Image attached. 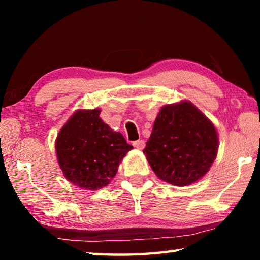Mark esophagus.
Segmentation results:
<instances>
[{
    "mask_svg": "<svg viewBox=\"0 0 260 260\" xmlns=\"http://www.w3.org/2000/svg\"><path fill=\"white\" fill-rule=\"evenodd\" d=\"M133 146L136 149H139V150H143L144 147H146V142H144L143 140H138V141H134Z\"/></svg>",
    "mask_w": 260,
    "mask_h": 260,
    "instance_id": "obj_1",
    "label": "esophagus"
}]
</instances>
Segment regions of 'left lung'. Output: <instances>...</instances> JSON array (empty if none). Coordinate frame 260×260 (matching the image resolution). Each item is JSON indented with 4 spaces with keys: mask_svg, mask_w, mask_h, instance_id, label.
<instances>
[{
    "mask_svg": "<svg viewBox=\"0 0 260 260\" xmlns=\"http://www.w3.org/2000/svg\"><path fill=\"white\" fill-rule=\"evenodd\" d=\"M218 143L212 122L184 101L160 109L143 152L158 178L182 187L208 173Z\"/></svg>",
    "mask_w": 260,
    "mask_h": 260,
    "instance_id": "obj_1",
    "label": "left lung"
}]
</instances>
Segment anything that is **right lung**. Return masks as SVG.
<instances>
[{
	"label": "right lung",
	"instance_id": "obj_1",
	"mask_svg": "<svg viewBox=\"0 0 260 260\" xmlns=\"http://www.w3.org/2000/svg\"><path fill=\"white\" fill-rule=\"evenodd\" d=\"M100 112V109L79 110L56 140L57 159L65 178L88 190L107 186L133 149L119 132L104 124Z\"/></svg>",
	"mask_w": 260,
	"mask_h": 260
}]
</instances>
